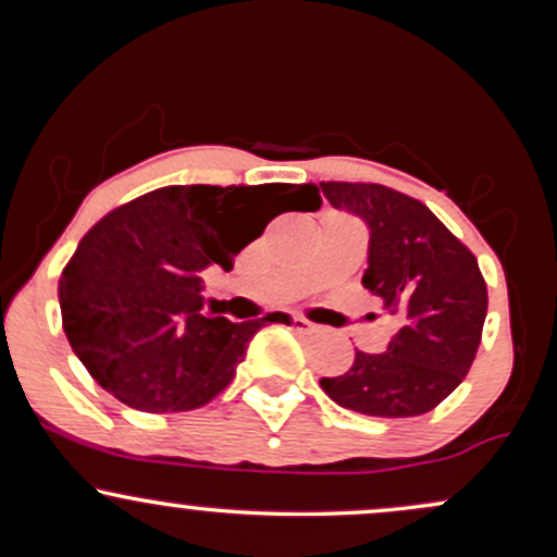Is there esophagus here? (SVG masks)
<instances>
[{"label": "esophagus", "mask_w": 557, "mask_h": 557, "mask_svg": "<svg viewBox=\"0 0 557 557\" xmlns=\"http://www.w3.org/2000/svg\"><path fill=\"white\" fill-rule=\"evenodd\" d=\"M290 322H293V330H298V332H314L317 330L314 322H309V319H304V317H293Z\"/></svg>", "instance_id": "obj_1"}]
</instances>
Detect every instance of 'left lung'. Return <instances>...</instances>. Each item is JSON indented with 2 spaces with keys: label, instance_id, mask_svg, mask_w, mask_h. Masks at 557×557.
Segmentation results:
<instances>
[{
  "label": "left lung",
  "instance_id": "left-lung-1",
  "mask_svg": "<svg viewBox=\"0 0 557 557\" xmlns=\"http://www.w3.org/2000/svg\"><path fill=\"white\" fill-rule=\"evenodd\" d=\"M332 207L372 230L363 287L395 317L385 354L356 350L322 389L337 406L382 419L421 417L469 374L487 317V283L476 257L417 198L380 183L324 181Z\"/></svg>",
  "mask_w": 557,
  "mask_h": 557
}]
</instances>
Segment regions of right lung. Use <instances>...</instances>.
<instances>
[{"instance_id":"right-lung-1","label":"right lung","mask_w":557,"mask_h":557,"mask_svg":"<svg viewBox=\"0 0 557 557\" xmlns=\"http://www.w3.org/2000/svg\"><path fill=\"white\" fill-rule=\"evenodd\" d=\"M314 183L168 185L112 209L60 277L62 327L107 393L138 411H194L233 382L248 341L283 314H203L201 277L283 212H317Z\"/></svg>"}]
</instances>
